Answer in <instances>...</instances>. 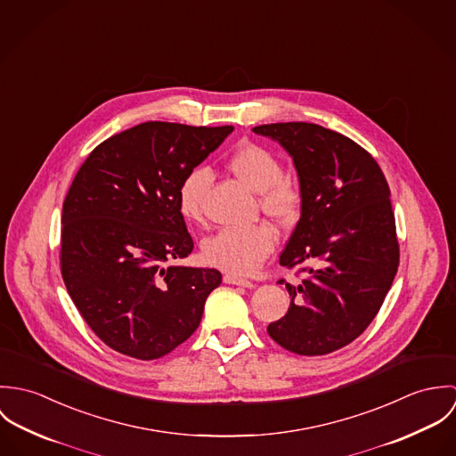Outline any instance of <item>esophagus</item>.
Returning a JSON list of instances; mask_svg holds the SVG:
<instances>
[{"label": "esophagus", "mask_w": 456, "mask_h": 456, "mask_svg": "<svg viewBox=\"0 0 456 456\" xmlns=\"http://www.w3.org/2000/svg\"><path fill=\"white\" fill-rule=\"evenodd\" d=\"M224 282L226 284H235V286H242V288H253L255 284L244 277H239V275H233V273H226L224 277Z\"/></svg>", "instance_id": "esophagus-1"}]
</instances>
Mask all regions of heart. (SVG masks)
<instances>
[{
	"mask_svg": "<svg viewBox=\"0 0 456 456\" xmlns=\"http://www.w3.org/2000/svg\"><path fill=\"white\" fill-rule=\"evenodd\" d=\"M228 168L248 188L258 191L261 210L281 224L298 219L304 208L300 183L282 174V163L268 149L256 143L240 145L228 159ZM212 183L205 167L193 168L179 184L177 207L181 216L198 223L203 216V196ZM275 232L266 223L249 226H226L207 237L201 244L203 260L233 273H251L275 248Z\"/></svg>",
	"mask_w": 456,
	"mask_h": 456,
	"instance_id": "1",
	"label": "heart"
}]
</instances>
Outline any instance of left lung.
Listing matches in <instances>:
<instances>
[{"instance_id":"8db88e82","label":"left lung","mask_w":456,"mask_h":456,"mask_svg":"<svg viewBox=\"0 0 456 456\" xmlns=\"http://www.w3.org/2000/svg\"><path fill=\"white\" fill-rule=\"evenodd\" d=\"M253 131L289 152L304 190L300 221L279 263H316L300 270V284L286 282L289 309L266 331L297 354L333 353L372 323L398 268L388 183L378 161L337 131L313 123Z\"/></svg>"}]
</instances>
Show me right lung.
Instances as JSON below:
<instances>
[{"mask_svg":"<svg viewBox=\"0 0 456 456\" xmlns=\"http://www.w3.org/2000/svg\"><path fill=\"white\" fill-rule=\"evenodd\" d=\"M232 131L149 121L102 142L78 168L63 203L61 275L114 351L156 360L200 325L221 272L167 266L195 246L177 191Z\"/></svg>","mask_w":456,"mask_h":456,"instance_id":"add662e5","label":"right lung"}]
</instances>
